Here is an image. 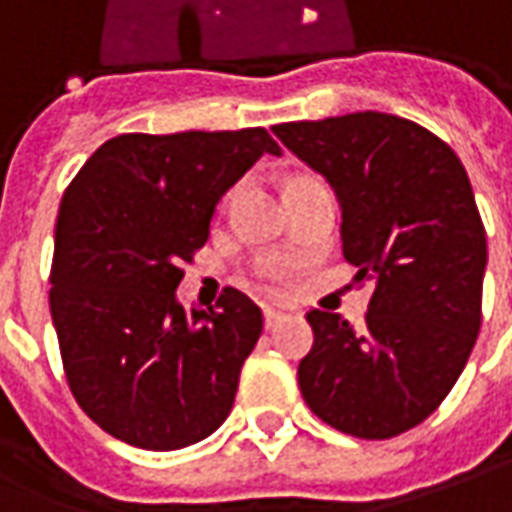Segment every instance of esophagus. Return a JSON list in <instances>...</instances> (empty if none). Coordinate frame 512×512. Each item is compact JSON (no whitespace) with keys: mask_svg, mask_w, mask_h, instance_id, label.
Segmentation results:
<instances>
[{"mask_svg":"<svg viewBox=\"0 0 512 512\" xmlns=\"http://www.w3.org/2000/svg\"><path fill=\"white\" fill-rule=\"evenodd\" d=\"M288 319V314H283V311H274V308H266L263 311V322H266V328H277L280 322H285Z\"/></svg>","mask_w":512,"mask_h":512,"instance_id":"34e87169","label":"esophagus"}]
</instances>
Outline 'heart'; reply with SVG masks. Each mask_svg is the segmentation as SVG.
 <instances>
[{"label": "heart", "mask_w": 512, "mask_h": 512, "mask_svg": "<svg viewBox=\"0 0 512 512\" xmlns=\"http://www.w3.org/2000/svg\"><path fill=\"white\" fill-rule=\"evenodd\" d=\"M257 283L263 291H277V274L271 269H257Z\"/></svg>", "instance_id": "b5f03b06"}]
</instances>
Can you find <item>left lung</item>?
I'll return each mask as SVG.
<instances>
[{"instance_id": "1", "label": "left lung", "mask_w": 512, "mask_h": 512, "mask_svg": "<svg viewBox=\"0 0 512 512\" xmlns=\"http://www.w3.org/2000/svg\"><path fill=\"white\" fill-rule=\"evenodd\" d=\"M322 173L342 207V255L375 285L364 325L311 311L300 392L319 420L361 440L409 431L443 403L482 325L485 227L457 154L381 111L271 128Z\"/></svg>"}]
</instances>
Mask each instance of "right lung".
<instances>
[{"mask_svg":"<svg viewBox=\"0 0 512 512\" xmlns=\"http://www.w3.org/2000/svg\"><path fill=\"white\" fill-rule=\"evenodd\" d=\"M263 154L280 156L266 128L120 134L66 187L52 325L75 401L128 446H193L235 403L260 308L227 288L215 308L184 311L176 288L210 238L215 204Z\"/></svg>","mask_w":512,"mask_h":512,"instance_id":"add662e5","label":"right lung"}]
</instances>
